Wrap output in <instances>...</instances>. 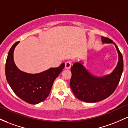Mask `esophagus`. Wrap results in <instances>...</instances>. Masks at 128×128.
Listing matches in <instances>:
<instances>
[{
    "label": "esophagus",
    "instance_id": "obj_1",
    "mask_svg": "<svg viewBox=\"0 0 128 128\" xmlns=\"http://www.w3.org/2000/svg\"><path fill=\"white\" fill-rule=\"evenodd\" d=\"M71 65H72L71 62H70V61L66 62L65 63V68L66 69H67V70L70 69L71 67Z\"/></svg>",
    "mask_w": 128,
    "mask_h": 128
}]
</instances>
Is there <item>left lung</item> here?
I'll return each mask as SVG.
<instances>
[{
    "label": "left lung",
    "instance_id": "obj_1",
    "mask_svg": "<svg viewBox=\"0 0 128 128\" xmlns=\"http://www.w3.org/2000/svg\"><path fill=\"white\" fill-rule=\"evenodd\" d=\"M102 40L103 44H114L118 54V62L111 74L103 76H94L81 62L74 63L71 67L72 90L78 99L87 103H95L109 97L117 87L123 72V56L116 45L108 38L102 37Z\"/></svg>",
    "mask_w": 128,
    "mask_h": 128
}]
</instances>
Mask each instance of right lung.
Segmentation results:
<instances>
[{"label": "right lung", "mask_w": 128, "mask_h": 128, "mask_svg": "<svg viewBox=\"0 0 128 128\" xmlns=\"http://www.w3.org/2000/svg\"><path fill=\"white\" fill-rule=\"evenodd\" d=\"M19 43V41L14 44L8 52L5 64L7 82L15 94L22 100L36 104L48 96L53 82L64 68L65 64L62 63L58 67L50 68L36 74L21 71L17 67L13 59L14 50Z\"/></svg>", "instance_id": "right-lung-1"}]
</instances>
